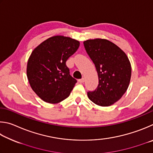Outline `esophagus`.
Listing matches in <instances>:
<instances>
[{"instance_id": "esophagus-1", "label": "esophagus", "mask_w": 153, "mask_h": 153, "mask_svg": "<svg viewBox=\"0 0 153 153\" xmlns=\"http://www.w3.org/2000/svg\"><path fill=\"white\" fill-rule=\"evenodd\" d=\"M79 82H80V83H82V82H85V78H82L81 79H79Z\"/></svg>"}]
</instances>
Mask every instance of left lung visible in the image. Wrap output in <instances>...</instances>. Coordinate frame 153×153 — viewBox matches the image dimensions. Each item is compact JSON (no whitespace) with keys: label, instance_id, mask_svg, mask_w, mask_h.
I'll list each match as a JSON object with an SVG mask.
<instances>
[{"label":"left lung","instance_id":"obj_1","mask_svg":"<svg viewBox=\"0 0 153 153\" xmlns=\"http://www.w3.org/2000/svg\"><path fill=\"white\" fill-rule=\"evenodd\" d=\"M83 44L99 77L97 87L87 93L88 97L98 105H113L129 86L132 73L129 59L124 51L109 40L88 39Z\"/></svg>","mask_w":153,"mask_h":153}]
</instances>
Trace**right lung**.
Segmentation results:
<instances>
[{"label":"right lung","instance_id":"add662e5","mask_svg":"<svg viewBox=\"0 0 153 153\" xmlns=\"http://www.w3.org/2000/svg\"><path fill=\"white\" fill-rule=\"evenodd\" d=\"M79 45L76 39L56 36L45 40L32 52L27 76L31 89L43 101L57 103L71 94L77 81L70 74L66 62Z\"/></svg>","mask_w":153,"mask_h":153}]
</instances>
